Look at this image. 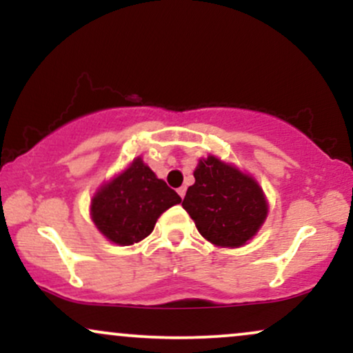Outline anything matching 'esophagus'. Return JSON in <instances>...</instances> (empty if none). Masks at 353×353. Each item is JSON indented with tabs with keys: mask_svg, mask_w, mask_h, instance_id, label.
<instances>
[{
	"mask_svg": "<svg viewBox=\"0 0 353 353\" xmlns=\"http://www.w3.org/2000/svg\"><path fill=\"white\" fill-rule=\"evenodd\" d=\"M177 194H179V196H181V199H184V196H185V188H179V189H177Z\"/></svg>",
	"mask_w": 353,
	"mask_h": 353,
	"instance_id": "1",
	"label": "esophagus"
}]
</instances>
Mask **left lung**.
Wrapping results in <instances>:
<instances>
[{"label": "left lung", "instance_id": "obj_1", "mask_svg": "<svg viewBox=\"0 0 353 353\" xmlns=\"http://www.w3.org/2000/svg\"><path fill=\"white\" fill-rule=\"evenodd\" d=\"M194 177L196 182L185 192L182 208L201 236L216 247L245 245L269 214V202L259 182L212 154L201 157Z\"/></svg>", "mask_w": 353, "mask_h": 353}]
</instances>
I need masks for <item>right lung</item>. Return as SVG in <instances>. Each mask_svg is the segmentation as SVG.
<instances>
[{
  "instance_id": "1",
  "label": "right lung",
  "mask_w": 353,
  "mask_h": 353,
  "mask_svg": "<svg viewBox=\"0 0 353 353\" xmlns=\"http://www.w3.org/2000/svg\"><path fill=\"white\" fill-rule=\"evenodd\" d=\"M181 197L152 172L143 157L103 182L89 205L96 229L117 245H132L154 230L157 219Z\"/></svg>"
}]
</instances>
